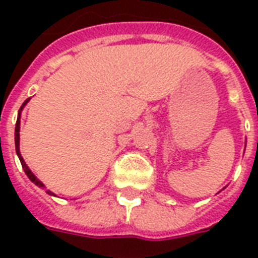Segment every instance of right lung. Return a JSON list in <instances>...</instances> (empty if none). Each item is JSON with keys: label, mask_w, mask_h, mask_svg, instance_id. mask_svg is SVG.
Segmentation results:
<instances>
[{"label": "right lung", "mask_w": 258, "mask_h": 258, "mask_svg": "<svg viewBox=\"0 0 258 258\" xmlns=\"http://www.w3.org/2000/svg\"><path fill=\"white\" fill-rule=\"evenodd\" d=\"M28 101H29V99H26V100L24 101V103H22L21 108H20V111H18L17 123H16V130H14V143H16V153H17L18 158H20V162H21L22 169H24V171H25V174H26V175H28V178H29V179L32 180V182H33L34 184H37L38 187H45V186H44V183H42L41 180L38 179L37 176L34 175L33 172L30 171V169H29V167H28V166H26L25 161H24V158L21 157V153H20V117H21V111H22V108L25 107L26 103H28ZM46 192H48L49 196H54L53 192L50 191V190H46Z\"/></svg>", "instance_id": "obj_1"}]
</instances>
